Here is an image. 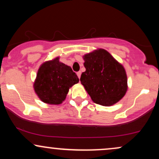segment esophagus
I'll return each mask as SVG.
<instances>
[{"instance_id": "obj_1", "label": "esophagus", "mask_w": 159, "mask_h": 159, "mask_svg": "<svg viewBox=\"0 0 159 159\" xmlns=\"http://www.w3.org/2000/svg\"><path fill=\"white\" fill-rule=\"evenodd\" d=\"M81 72H77V75H78V78H81Z\"/></svg>"}]
</instances>
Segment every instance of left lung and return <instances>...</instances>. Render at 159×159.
I'll use <instances>...</instances> for the list:
<instances>
[{"instance_id":"1","label":"left lung","mask_w":159,"mask_h":159,"mask_svg":"<svg viewBox=\"0 0 159 159\" xmlns=\"http://www.w3.org/2000/svg\"><path fill=\"white\" fill-rule=\"evenodd\" d=\"M83 59L86 71L80 81L93 102L103 106L118 102L128 90L123 66L102 48L86 54Z\"/></svg>"}]
</instances>
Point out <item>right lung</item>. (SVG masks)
<instances>
[{"mask_svg": "<svg viewBox=\"0 0 159 159\" xmlns=\"http://www.w3.org/2000/svg\"><path fill=\"white\" fill-rule=\"evenodd\" d=\"M78 81L77 75L72 68L60 62L57 57L40 66L34 88L42 102L60 105L65 100L69 88Z\"/></svg>", "mask_w": 159, "mask_h": 159, "instance_id": "1", "label": "right lung"}]
</instances>
